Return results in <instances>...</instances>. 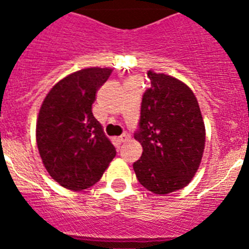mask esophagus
I'll return each mask as SVG.
<instances>
[{"instance_id":"obj_1","label":"esophagus","mask_w":249,"mask_h":249,"mask_svg":"<svg viewBox=\"0 0 249 249\" xmlns=\"http://www.w3.org/2000/svg\"><path fill=\"white\" fill-rule=\"evenodd\" d=\"M118 140H120V142H122V143H123V142H127V141L129 140V135H128V133H123V135L121 136Z\"/></svg>"}]
</instances>
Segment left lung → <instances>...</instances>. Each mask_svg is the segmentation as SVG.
<instances>
[{
	"label": "left lung",
	"mask_w": 249,
	"mask_h": 249,
	"mask_svg": "<svg viewBox=\"0 0 249 249\" xmlns=\"http://www.w3.org/2000/svg\"><path fill=\"white\" fill-rule=\"evenodd\" d=\"M151 87L141 106L135 140L142 156L133 163L138 181L155 195L181 190L197 173L206 144L198 101L181 80L148 71Z\"/></svg>",
	"instance_id": "left-lung-1"
}]
</instances>
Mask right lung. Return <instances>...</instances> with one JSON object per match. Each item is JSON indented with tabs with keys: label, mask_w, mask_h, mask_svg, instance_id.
I'll return each instance as SVG.
<instances>
[{
	"label": "right lung",
	"mask_w": 249,
	"mask_h": 249,
	"mask_svg": "<svg viewBox=\"0 0 249 249\" xmlns=\"http://www.w3.org/2000/svg\"><path fill=\"white\" fill-rule=\"evenodd\" d=\"M112 68L89 67L63 77L46 94L36 122L39 156L48 175L71 191L102 177L116 149L94 118L92 105Z\"/></svg>",
	"instance_id": "right-lung-1"
}]
</instances>
